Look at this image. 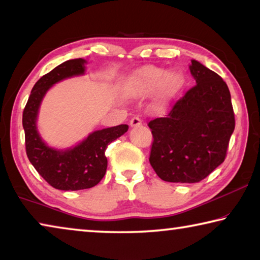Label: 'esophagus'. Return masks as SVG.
Here are the masks:
<instances>
[{"instance_id":"1","label":"esophagus","mask_w":260,"mask_h":260,"mask_svg":"<svg viewBox=\"0 0 260 260\" xmlns=\"http://www.w3.org/2000/svg\"><path fill=\"white\" fill-rule=\"evenodd\" d=\"M129 125L132 127H138L140 125H142V120H141V118H139V117H133L129 121Z\"/></svg>"}]
</instances>
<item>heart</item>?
I'll list each match as a JSON object with an SVG mask.
<instances>
[{"instance_id": "1", "label": "heart", "mask_w": 260, "mask_h": 260, "mask_svg": "<svg viewBox=\"0 0 260 260\" xmlns=\"http://www.w3.org/2000/svg\"><path fill=\"white\" fill-rule=\"evenodd\" d=\"M184 85L181 71L166 72L164 68L143 67L132 74L125 83L127 93L133 98H144L156 90V107L165 108Z\"/></svg>"}]
</instances>
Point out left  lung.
<instances>
[{
	"label": "left lung",
	"mask_w": 260,
	"mask_h": 260,
	"mask_svg": "<svg viewBox=\"0 0 260 260\" xmlns=\"http://www.w3.org/2000/svg\"><path fill=\"white\" fill-rule=\"evenodd\" d=\"M196 85L167 116L149 121V161L167 182L196 183L223 162L235 128L230 89L222 78L195 59L189 67Z\"/></svg>",
	"instance_id": "left-lung-1"
}]
</instances>
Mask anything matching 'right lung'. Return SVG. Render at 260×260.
Here are the masks:
<instances>
[{
    "label": "right lung",
    "mask_w": 260,
    "mask_h": 260,
    "mask_svg": "<svg viewBox=\"0 0 260 260\" xmlns=\"http://www.w3.org/2000/svg\"><path fill=\"white\" fill-rule=\"evenodd\" d=\"M85 64L82 58L70 59L39 79L23 112L25 147L30 164L51 187L59 190H80L96 186L107 172L108 146L128 129L127 125H118L95 131L78 146L67 150H57L43 142L37 129L43 96L56 82L85 73Z\"/></svg>",
    "instance_id": "1"
}]
</instances>
